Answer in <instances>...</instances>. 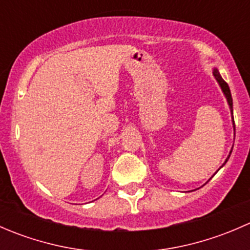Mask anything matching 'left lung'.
Here are the masks:
<instances>
[{
  "label": "left lung",
  "instance_id": "8db88e82",
  "mask_svg": "<svg viewBox=\"0 0 250 250\" xmlns=\"http://www.w3.org/2000/svg\"><path fill=\"white\" fill-rule=\"evenodd\" d=\"M213 76L215 77L216 82L219 83V85H220V88H221V90H223L224 95H225L226 100H228L229 107H230V111H231V118H232V125H233V130H234V121H233V107H232V106H233V103H232V97H231L230 88H229L228 83H226L225 81L223 80V77L220 76V72L218 71V69H216V67H214V69H213ZM231 152H232V150L230 151V155H231ZM230 155L228 156V158H226V161H225V162H224V165H223V166H225V163L228 162V160H229V158H230ZM223 166H221V167H223ZM221 167H220V168H221ZM220 168H219V169H220ZM219 169H218V170H219ZM218 170H216V172H218Z\"/></svg>",
  "mask_w": 250,
  "mask_h": 250
}]
</instances>
